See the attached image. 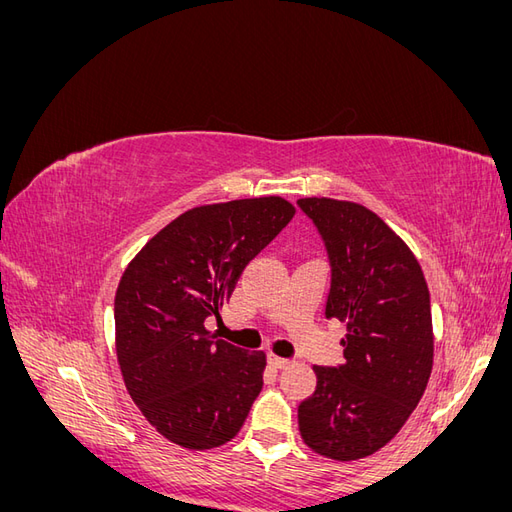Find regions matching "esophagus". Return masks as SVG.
<instances>
[{"label": "esophagus", "mask_w": 512, "mask_h": 512, "mask_svg": "<svg viewBox=\"0 0 512 512\" xmlns=\"http://www.w3.org/2000/svg\"><path fill=\"white\" fill-rule=\"evenodd\" d=\"M267 363H269V367H273V369H284L290 361H288V359H282V356L269 354V356H267Z\"/></svg>", "instance_id": "1"}]
</instances>
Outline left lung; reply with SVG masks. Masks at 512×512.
Wrapping results in <instances>:
<instances>
[{
    "instance_id": "1",
    "label": "left lung",
    "mask_w": 512,
    "mask_h": 512,
    "mask_svg": "<svg viewBox=\"0 0 512 512\" xmlns=\"http://www.w3.org/2000/svg\"><path fill=\"white\" fill-rule=\"evenodd\" d=\"M331 262L327 318L346 322L344 363L314 367L299 431L335 461L374 455L404 427L433 367L429 290L421 265L374 211L350 200L299 198Z\"/></svg>"
}]
</instances>
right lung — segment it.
Masks as SVG:
<instances>
[{"instance_id": "obj_1", "label": "right lung", "mask_w": 512, "mask_h": 512, "mask_svg": "<svg viewBox=\"0 0 512 512\" xmlns=\"http://www.w3.org/2000/svg\"><path fill=\"white\" fill-rule=\"evenodd\" d=\"M292 215L280 196L194 207L123 271L115 294L117 363L138 410L173 444L222 446L250 414L267 354L215 339L205 320L220 316L247 262Z\"/></svg>"}]
</instances>
